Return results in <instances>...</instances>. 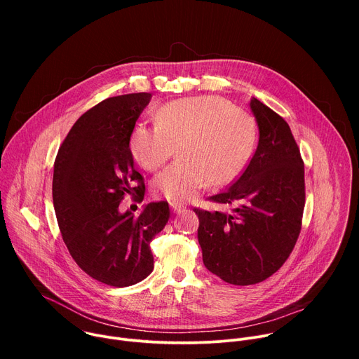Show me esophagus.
Returning <instances> with one entry per match:
<instances>
[{"label": "esophagus", "mask_w": 359, "mask_h": 359, "mask_svg": "<svg viewBox=\"0 0 359 359\" xmlns=\"http://www.w3.org/2000/svg\"><path fill=\"white\" fill-rule=\"evenodd\" d=\"M170 209H172V212L173 213H180V212H183L186 208L183 206V204H179V203H170Z\"/></svg>", "instance_id": "obj_1"}]
</instances>
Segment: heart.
Wrapping results in <instances>:
<instances>
[{"instance_id":"b5f03b06","label":"heart","mask_w":359,"mask_h":359,"mask_svg":"<svg viewBox=\"0 0 359 359\" xmlns=\"http://www.w3.org/2000/svg\"><path fill=\"white\" fill-rule=\"evenodd\" d=\"M155 125H136L129 135L132 158L146 170H158L176 151L180 158L153 182V191L173 203L191 200L201 189L237 177L255 144L252 118L229 100L201 95L161 107Z\"/></svg>"}]
</instances>
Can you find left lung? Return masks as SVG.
Here are the masks:
<instances>
[{
    "label": "left lung",
    "mask_w": 359,
    "mask_h": 359,
    "mask_svg": "<svg viewBox=\"0 0 359 359\" xmlns=\"http://www.w3.org/2000/svg\"><path fill=\"white\" fill-rule=\"evenodd\" d=\"M250 109L257 149L236 183L212 197L230 212L194 209L204 266L234 285L262 283L285 263L305 204L304 163L288 123L257 97Z\"/></svg>",
    "instance_id": "1"
}]
</instances>
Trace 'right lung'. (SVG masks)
<instances>
[{"mask_svg":"<svg viewBox=\"0 0 359 359\" xmlns=\"http://www.w3.org/2000/svg\"><path fill=\"white\" fill-rule=\"evenodd\" d=\"M150 99L139 92L102 100L75 122L54 165V209L69 254L88 276L112 287L133 285L153 271L149 244L170 217L168 201L144 204L139 216L119 212L125 194L144 187L129 135Z\"/></svg>","mask_w":359,"mask_h":359,"instance_id":"obj_1","label":"right lung"}]
</instances>
